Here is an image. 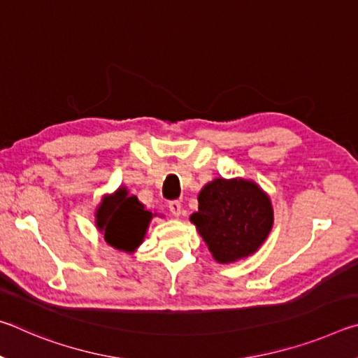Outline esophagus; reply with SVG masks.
<instances>
[{
    "label": "esophagus",
    "instance_id": "1",
    "mask_svg": "<svg viewBox=\"0 0 358 358\" xmlns=\"http://www.w3.org/2000/svg\"><path fill=\"white\" fill-rule=\"evenodd\" d=\"M169 210H171V213H172L175 217H178V216L181 215V203H180L178 201L169 202Z\"/></svg>",
    "mask_w": 358,
    "mask_h": 358
}]
</instances>
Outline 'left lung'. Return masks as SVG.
<instances>
[{"label": "left lung", "instance_id": "left-lung-1", "mask_svg": "<svg viewBox=\"0 0 358 358\" xmlns=\"http://www.w3.org/2000/svg\"><path fill=\"white\" fill-rule=\"evenodd\" d=\"M199 210L189 216L217 264L252 256L273 227V205L256 181L215 178L197 196Z\"/></svg>", "mask_w": 358, "mask_h": 358}]
</instances>
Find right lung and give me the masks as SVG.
Returning a JSON list of instances; mask_svg holds the SVG:
<instances>
[{"mask_svg":"<svg viewBox=\"0 0 358 358\" xmlns=\"http://www.w3.org/2000/svg\"><path fill=\"white\" fill-rule=\"evenodd\" d=\"M153 213L145 210L126 186L106 194L94 211V224L108 245L118 251L134 252L143 243Z\"/></svg>","mask_w":358,"mask_h":358,"instance_id":"right-lung-1","label":"right lung"}]
</instances>
